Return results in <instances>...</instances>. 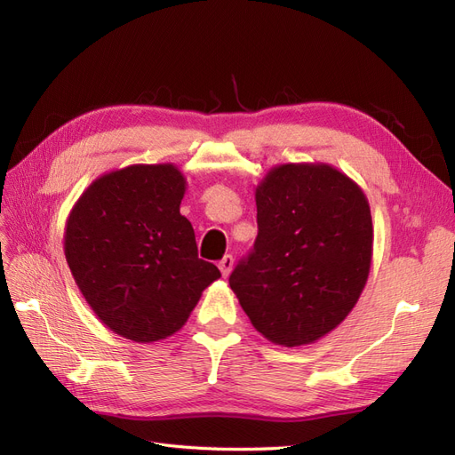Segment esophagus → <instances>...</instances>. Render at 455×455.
I'll return each mask as SVG.
<instances>
[{"mask_svg":"<svg viewBox=\"0 0 455 455\" xmlns=\"http://www.w3.org/2000/svg\"><path fill=\"white\" fill-rule=\"evenodd\" d=\"M218 267H220V271H222V275L224 277H228V275L231 273V269H233V256H224L222 259L218 261Z\"/></svg>","mask_w":455,"mask_h":455,"instance_id":"1","label":"esophagus"}]
</instances>
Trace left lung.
Here are the masks:
<instances>
[{
    "label": "left lung",
    "mask_w": 455,
    "mask_h": 455,
    "mask_svg": "<svg viewBox=\"0 0 455 455\" xmlns=\"http://www.w3.org/2000/svg\"><path fill=\"white\" fill-rule=\"evenodd\" d=\"M254 196V251L229 286L266 339L309 346L346 321L364 291L374 254L368 199L328 163L275 164Z\"/></svg>",
    "instance_id": "1"
}]
</instances>
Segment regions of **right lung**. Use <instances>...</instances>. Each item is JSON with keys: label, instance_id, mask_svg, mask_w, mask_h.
<instances>
[{"label": "right lung", "instance_id": "obj_1", "mask_svg": "<svg viewBox=\"0 0 455 455\" xmlns=\"http://www.w3.org/2000/svg\"><path fill=\"white\" fill-rule=\"evenodd\" d=\"M186 176L174 163L100 174L64 228V254L92 313L112 332L154 343L180 330L220 271L197 258L180 214Z\"/></svg>", "mask_w": 455, "mask_h": 455}]
</instances>
